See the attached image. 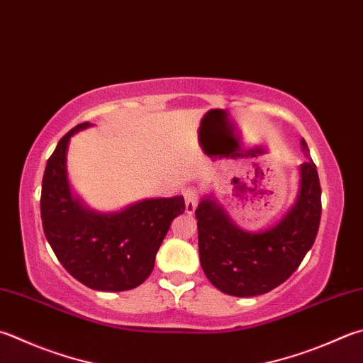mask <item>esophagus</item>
<instances>
[{"label": "esophagus", "mask_w": 363, "mask_h": 363, "mask_svg": "<svg viewBox=\"0 0 363 363\" xmlns=\"http://www.w3.org/2000/svg\"><path fill=\"white\" fill-rule=\"evenodd\" d=\"M183 199H184V207H186V213L193 215L197 207V202H199V193H197L196 188H186L183 189Z\"/></svg>", "instance_id": "obj_1"}]
</instances>
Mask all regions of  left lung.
I'll return each instance as SVG.
<instances>
[{"instance_id": "8db88e82", "label": "left lung", "mask_w": 363, "mask_h": 363, "mask_svg": "<svg viewBox=\"0 0 363 363\" xmlns=\"http://www.w3.org/2000/svg\"><path fill=\"white\" fill-rule=\"evenodd\" d=\"M308 156V145L302 139ZM297 199L283 220L262 232L237 228L211 197L197 205L201 265L208 281L234 297H255L284 283L302 264L318 235L320 184L314 162L300 164Z\"/></svg>"}]
</instances>
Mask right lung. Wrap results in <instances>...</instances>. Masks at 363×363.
Instances as JSON below:
<instances>
[{
    "mask_svg": "<svg viewBox=\"0 0 363 363\" xmlns=\"http://www.w3.org/2000/svg\"><path fill=\"white\" fill-rule=\"evenodd\" d=\"M80 123L61 138L47 161L40 193V220L55 256L71 275L94 291L121 292L150 277L174 218L184 211L183 196L143 199L115 213L86 208L72 196L66 155Z\"/></svg>",
    "mask_w": 363,
    "mask_h": 363,
    "instance_id": "obj_1",
    "label": "right lung"
}]
</instances>
